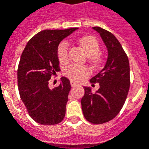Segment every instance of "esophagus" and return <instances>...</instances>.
I'll use <instances>...</instances> for the list:
<instances>
[{
    "mask_svg": "<svg viewBox=\"0 0 149 149\" xmlns=\"http://www.w3.org/2000/svg\"><path fill=\"white\" fill-rule=\"evenodd\" d=\"M70 84L72 86H76V85H77V83L76 82V81H71Z\"/></svg>",
    "mask_w": 149,
    "mask_h": 149,
    "instance_id": "1",
    "label": "esophagus"
}]
</instances>
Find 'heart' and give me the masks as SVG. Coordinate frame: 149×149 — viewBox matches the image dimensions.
Listing matches in <instances>:
<instances>
[{
  "mask_svg": "<svg viewBox=\"0 0 149 149\" xmlns=\"http://www.w3.org/2000/svg\"><path fill=\"white\" fill-rule=\"evenodd\" d=\"M80 44L86 53L90 56V62L95 67L100 66L102 63V58L98 54L100 51L99 41L95 36H85L80 39ZM58 61L61 63H65L69 58V43L63 40L58 45L57 49ZM90 69L87 67L72 64L68 66L63 72L67 77L73 81H81L90 74Z\"/></svg>",
  "mask_w": 149,
  "mask_h": 149,
  "instance_id": "heart-1",
  "label": "heart"
}]
</instances>
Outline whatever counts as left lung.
I'll return each mask as SVG.
<instances>
[{
	"mask_svg": "<svg viewBox=\"0 0 149 149\" xmlns=\"http://www.w3.org/2000/svg\"><path fill=\"white\" fill-rule=\"evenodd\" d=\"M93 29L100 33L108 49V59L104 68L91 79L92 84L100 83L95 93L84 87L81 100L85 118L93 124H103L113 120L122 109L130 84L129 59L116 36L100 27Z\"/></svg>",
	"mask_w": 149,
	"mask_h": 149,
	"instance_id": "1",
	"label": "left lung"
}]
</instances>
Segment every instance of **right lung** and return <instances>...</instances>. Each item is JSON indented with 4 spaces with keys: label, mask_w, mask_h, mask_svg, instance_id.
<instances>
[{
    "label": "right lung",
    "mask_w": 149,
    "mask_h": 149,
    "mask_svg": "<svg viewBox=\"0 0 149 149\" xmlns=\"http://www.w3.org/2000/svg\"><path fill=\"white\" fill-rule=\"evenodd\" d=\"M77 29L43 30L32 36L22 53L17 74L19 95L29 116L39 124L56 125L64 118L70 81L62 77L53 90L48 85L51 76L60 70L58 44Z\"/></svg>",
    "instance_id": "1"
}]
</instances>
